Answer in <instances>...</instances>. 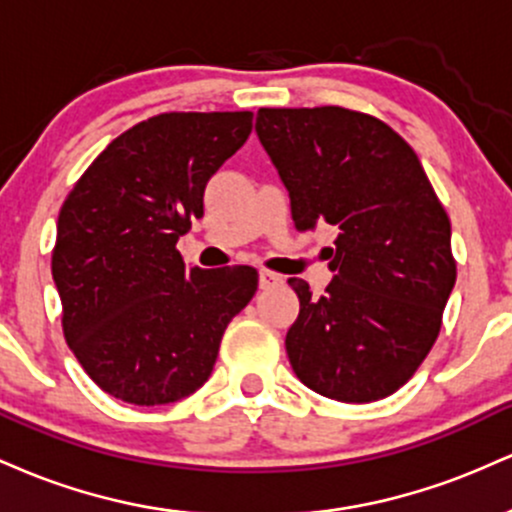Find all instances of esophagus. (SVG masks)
<instances>
[{
  "instance_id": "1",
  "label": "esophagus",
  "mask_w": 512,
  "mask_h": 512,
  "mask_svg": "<svg viewBox=\"0 0 512 512\" xmlns=\"http://www.w3.org/2000/svg\"><path fill=\"white\" fill-rule=\"evenodd\" d=\"M284 284V276L269 272V269H260V289H272V286Z\"/></svg>"
}]
</instances>
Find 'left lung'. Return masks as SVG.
Masks as SVG:
<instances>
[{"label": "left lung", "instance_id": "1", "mask_svg": "<svg viewBox=\"0 0 512 512\" xmlns=\"http://www.w3.org/2000/svg\"><path fill=\"white\" fill-rule=\"evenodd\" d=\"M257 137L298 231H337L322 296L289 279L301 313L286 354L303 385L337 402L397 392L436 344L457 279L448 211L414 149L358 110L260 108Z\"/></svg>", "mask_w": 512, "mask_h": 512}]
</instances>
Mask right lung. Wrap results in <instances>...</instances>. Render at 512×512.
<instances>
[{
    "label": "right lung",
    "instance_id": "obj_1",
    "mask_svg": "<svg viewBox=\"0 0 512 512\" xmlns=\"http://www.w3.org/2000/svg\"><path fill=\"white\" fill-rule=\"evenodd\" d=\"M250 132V110L154 115L105 146L64 199L52 248L62 332L115 399L156 407L199 390L255 296L257 269H187L175 248Z\"/></svg>",
    "mask_w": 512,
    "mask_h": 512
}]
</instances>
